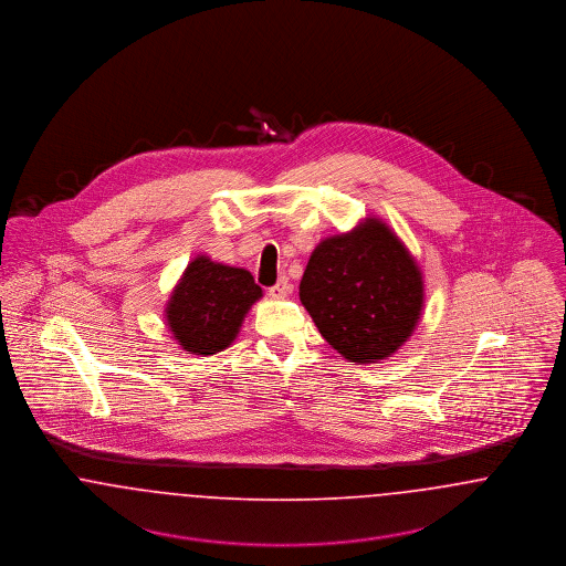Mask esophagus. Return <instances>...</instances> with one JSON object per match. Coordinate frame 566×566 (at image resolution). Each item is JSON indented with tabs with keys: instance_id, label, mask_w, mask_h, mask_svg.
<instances>
[{
	"instance_id": "esophagus-1",
	"label": "esophagus",
	"mask_w": 566,
	"mask_h": 566,
	"mask_svg": "<svg viewBox=\"0 0 566 566\" xmlns=\"http://www.w3.org/2000/svg\"><path fill=\"white\" fill-rule=\"evenodd\" d=\"M268 293H270V296H273V298H284V296H289L293 293V284L282 277L275 286H271Z\"/></svg>"
}]
</instances>
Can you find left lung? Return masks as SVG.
<instances>
[{
	"label": "left lung",
	"mask_w": 566,
	"mask_h": 566,
	"mask_svg": "<svg viewBox=\"0 0 566 566\" xmlns=\"http://www.w3.org/2000/svg\"><path fill=\"white\" fill-rule=\"evenodd\" d=\"M298 296L324 339L350 363H377L413 333L424 284L399 238L377 218L316 245Z\"/></svg>",
	"instance_id": "8db88e82"
}]
</instances>
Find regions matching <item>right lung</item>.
Instances as JSON below:
<instances>
[{
    "label": "right lung",
    "instance_id": "add662e5",
    "mask_svg": "<svg viewBox=\"0 0 566 566\" xmlns=\"http://www.w3.org/2000/svg\"><path fill=\"white\" fill-rule=\"evenodd\" d=\"M261 296L250 271L197 256L174 289L165 316L182 350L210 356L233 344L243 316Z\"/></svg>",
    "mask_w": 566,
    "mask_h": 566
}]
</instances>
